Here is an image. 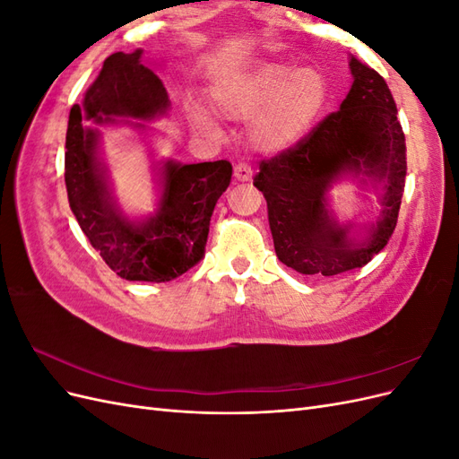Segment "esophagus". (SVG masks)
I'll return each instance as SVG.
<instances>
[{
    "label": "esophagus",
    "mask_w": 459,
    "mask_h": 459,
    "mask_svg": "<svg viewBox=\"0 0 459 459\" xmlns=\"http://www.w3.org/2000/svg\"><path fill=\"white\" fill-rule=\"evenodd\" d=\"M233 176H235V179H239V182H248V179L253 178V169L245 162H239L233 169Z\"/></svg>",
    "instance_id": "34e87169"
}]
</instances>
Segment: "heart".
I'll return each instance as SVG.
<instances>
[{"mask_svg":"<svg viewBox=\"0 0 459 459\" xmlns=\"http://www.w3.org/2000/svg\"><path fill=\"white\" fill-rule=\"evenodd\" d=\"M331 84L317 68L260 65L224 78L212 91L214 108L233 122L248 124V142L262 152H281L300 143L325 113ZM187 118L201 134L218 135V118L191 105Z\"/></svg>","mask_w":459,"mask_h":459,"instance_id":"heart-1","label":"heart"}]
</instances>
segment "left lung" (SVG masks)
Segmentation results:
<instances>
[{
	"label": "left lung",
	"instance_id": "8db88e82",
	"mask_svg": "<svg viewBox=\"0 0 459 459\" xmlns=\"http://www.w3.org/2000/svg\"><path fill=\"white\" fill-rule=\"evenodd\" d=\"M352 86L297 147L262 160L255 186L268 203L275 255L307 275L362 268L381 253L396 228L406 179V140L386 82L351 55ZM358 178L380 195L369 222L342 225L330 211L328 189Z\"/></svg>",
	"mask_w": 459,
	"mask_h": 459
}]
</instances>
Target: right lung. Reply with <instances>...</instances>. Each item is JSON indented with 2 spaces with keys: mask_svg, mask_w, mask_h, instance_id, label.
Instances as JSON below:
<instances>
[{
  "mask_svg": "<svg viewBox=\"0 0 459 459\" xmlns=\"http://www.w3.org/2000/svg\"><path fill=\"white\" fill-rule=\"evenodd\" d=\"M143 49L113 53L73 105L66 128L65 184L71 211L107 266L130 281H172L203 258L208 226L231 182L228 160L152 164L159 201L152 214L132 218L115 199L103 160V126H130L166 117L170 100L160 78L142 63Z\"/></svg>",
  "mask_w": 459,
  "mask_h": 459,
  "instance_id": "1",
  "label": "right lung"
}]
</instances>
